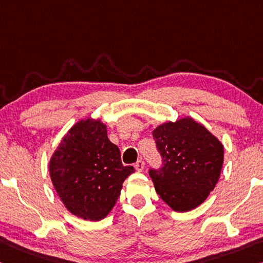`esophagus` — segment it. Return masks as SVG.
Listing matches in <instances>:
<instances>
[{"instance_id":"1","label":"esophagus","mask_w":263,"mask_h":263,"mask_svg":"<svg viewBox=\"0 0 263 263\" xmlns=\"http://www.w3.org/2000/svg\"><path fill=\"white\" fill-rule=\"evenodd\" d=\"M144 167H145V162H144V160H138L135 164V168L138 171V172H141V171L144 170Z\"/></svg>"}]
</instances>
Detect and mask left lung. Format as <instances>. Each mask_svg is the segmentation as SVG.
<instances>
[{"label": "left lung", "mask_w": 263, "mask_h": 263, "mask_svg": "<svg viewBox=\"0 0 263 263\" xmlns=\"http://www.w3.org/2000/svg\"><path fill=\"white\" fill-rule=\"evenodd\" d=\"M152 135L162 157V167L149 171L156 192L174 212L194 210L218 184L222 143L190 116L158 125Z\"/></svg>", "instance_id": "1"}]
</instances>
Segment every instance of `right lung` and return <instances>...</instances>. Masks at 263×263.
<instances>
[{"mask_svg": "<svg viewBox=\"0 0 263 263\" xmlns=\"http://www.w3.org/2000/svg\"><path fill=\"white\" fill-rule=\"evenodd\" d=\"M133 172V166L122 164L119 148L107 138L106 124L91 117L70 127L49 161L61 201L70 213L90 221L106 218Z\"/></svg>", "mask_w": 263, "mask_h": 263, "instance_id": "obj_1", "label": "right lung"}]
</instances>
